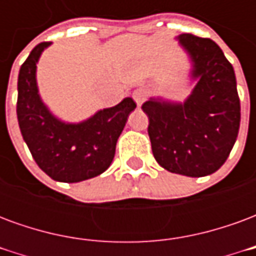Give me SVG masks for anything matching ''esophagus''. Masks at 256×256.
<instances>
[{
	"mask_svg": "<svg viewBox=\"0 0 256 256\" xmlns=\"http://www.w3.org/2000/svg\"><path fill=\"white\" fill-rule=\"evenodd\" d=\"M133 100L136 101V104H137V106L140 108V106H142V102L146 100V90H144V89L134 90Z\"/></svg>",
	"mask_w": 256,
	"mask_h": 256,
	"instance_id": "34e87169",
	"label": "esophagus"
}]
</instances>
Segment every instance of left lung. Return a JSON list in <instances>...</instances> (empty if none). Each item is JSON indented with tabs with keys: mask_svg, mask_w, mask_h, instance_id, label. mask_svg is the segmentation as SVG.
<instances>
[{
	"mask_svg": "<svg viewBox=\"0 0 256 256\" xmlns=\"http://www.w3.org/2000/svg\"><path fill=\"white\" fill-rule=\"evenodd\" d=\"M190 62L194 82L184 102L150 97L142 104L156 162L167 172L204 177L224 164L240 128V98L234 70L208 38L176 36Z\"/></svg>",
	"mask_w": 256,
	"mask_h": 256,
	"instance_id": "8db88e82",
	"label": "left lung"
}]
</instances>
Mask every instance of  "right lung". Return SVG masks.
I'll list each match as a JSON object with an SVG mask.
<instances>
[{"mask_svg":"<svg viewBox=\"0 0 256 256\" xmlns=\"http://www.w3.org/2000/svg\"><path fill=\"white\" fill-rule=\"evenodd\" d=\"M52 42L31 50L18 78V120L24 142L42 172L58 182H80L111 166L119 136L136 102L132 97L97 111L86 120L64 122L42 101L36 84V64Z\"/></svg>","mask_w":256,"mask_h":256,"instance_id":"add662e5","label":"right lung"}]
</instances>
